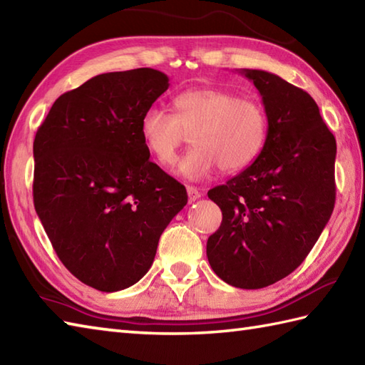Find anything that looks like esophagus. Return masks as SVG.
Returning a JSON list of instances; mask_svg holds the SVG:
<instances>
[{"instance_id": "1", "label": "esophagus", "mask_w": 365, "mask_h": 365, "mask_svg": "<svg viewBox=\"0 0 365 365\" xmlns=\"http://www.w3.org/2000/svg\"><path fill=\"white\" fill-rule=\"evenodd\" d=\"M187 191H188L190 202H195V200H197L200 197V191L195 187H187Z\"/></svg>"}]
</instances>
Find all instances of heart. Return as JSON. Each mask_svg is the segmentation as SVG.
<instances>
[{"instance_id":"heart-1","label":"heart","mask_w":365,"mask_h":365,"mask_svg":"<svg viewBox=\"0 0 365 365\" xmlns=\"http://www.w3.org/2000/svg\"><path fill=\"white\" fill-rule=\"evenodd\" d=\"M175 114L150 106L139 123L141 138L161 165H173L188 141L196 145L178 161V173L190 180L216 168L237 173L257 160L268 139V118L262 105L216 88L183 91L174 98Z\"/></svg>"}]
</instances>
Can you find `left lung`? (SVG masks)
<instances>
[{
    "label": "left lung",
    "mask_w": 365,
    "mask_h": 365,
    "mask_svg": "<svg viewBox=\"0 0 365 365\" xmlns=\"http://www.w3.org/2000/svg\"><path fill=\"white\" fill-rule=\"evenodd\" d=\"M242 73L260 92L268 139L251 166L208 191L222 221L207 257L224 282L254 290L297 269L328 224L337 145L306 91L265 71Z\"/></svg>",
    "instance_id": "1"
}]
</instances>
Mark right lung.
Returning a JSON list of instances; mask_svg holds the SVG:
<instances>
[{"label":"right lung","instance_id":"obj_1","mask_svg":"<svg viewBox=\"0 0 365 365\" xmlns=\"http://www.w3.org/2000/svg\"><path fill=\"white\" fill-rule=\"evenodd\" d=\"M168 88V76L147 67L97 75L61 96L34 138L38 220L64 267L100 292L149 271L163 230L188 202L139 131Z\"/></svg>","mask_w":365,"mask_h":365}]
</instances>
